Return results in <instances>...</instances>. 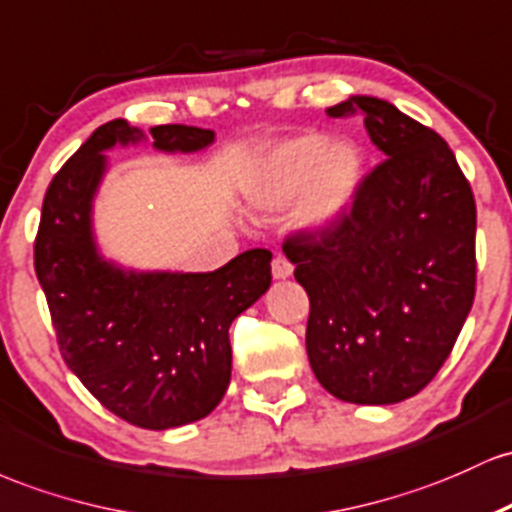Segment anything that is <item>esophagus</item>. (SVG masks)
Returning <instances> with one entry per match:
<instances>
[{"label": "esophagus", "instance_id": "esophagus-1", "mask_svg": "<svg viewBox=\"0 0 512 512\" xmlns=\"http://www.w3.org/2000/svg\"><path fill=\"white\" fill-rule=\"evenodd\" d=\"M271 271H273V278H278V280L290 278V275H292L290 258H285V256H280V254L275 256L273 263H271Z\"/></svg>", "mask_w": 512, "mask_h": 512}]
</instances>
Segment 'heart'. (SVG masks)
I'll use <instances>...</instances> for the list:
<instances>
[{
	"label": "heart",
	"instance_id": "heart-1",
	"mask_svg": "<svg viewBox=\"0 0 512 512\" xmlns=\"http://www.w3.org/2000/svg\"><path fill=\"white\" fill-rule=\"evenodd\" d=\"M360 176L363 159L350 142H329L319 132H302L266 154L256 179L254 203L278 210L304 192V220L326 225L348 208Z\"/></svg>",
	"mask_w": 512,
	"mask_h": 512
}]
</instances>
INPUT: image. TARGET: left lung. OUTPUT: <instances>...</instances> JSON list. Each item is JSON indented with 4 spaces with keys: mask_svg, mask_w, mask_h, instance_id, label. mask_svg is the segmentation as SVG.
<instances>
[{
    "mask_svg": "<svg viewBox=\"0 0 512 512\" xmlns=\"http://www.w3.org/2000/svg\"><path fill=\"white\" fill-rule=\"evenodd\" d=\"M365 116L384 159L336 220L283 241L309 297L307 355L326 392L396 404L438 375L476 292V203L450 145L375 96L329 118Z\"/></svg>",
    "mask_w": 512,
    "mask_h": 512,
    "instance_id": "1",
    "label": "left lung"
}]
</instances>
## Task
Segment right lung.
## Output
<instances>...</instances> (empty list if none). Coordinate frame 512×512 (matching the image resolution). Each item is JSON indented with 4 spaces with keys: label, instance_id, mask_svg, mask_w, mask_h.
Segmentation results:
<instances>
[{
    "label": "right lung",
    "instance_id": "add662e5",
    "mask_svg": "<svg viewBox=\"0 0 512 512\" xmlns=\"http://www.w3.org/2000/svg\"><path fill=\"white\" fill-rule=\"evenodd\" d=\"M164 152H195L215 132L191 125L149 130ZM142 132L101 125L50 181L33 244L62 358L96 399L137 428L166 430L205 418L232 375L229 326L271 285V251L251 249L212 273H123L91 239V198L103 149Z\"/></svg>",
    "mask_w": 512,
    "mask_h": 512
}]
</instances>
